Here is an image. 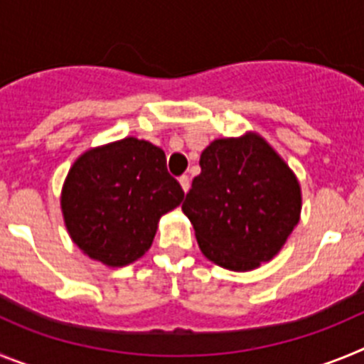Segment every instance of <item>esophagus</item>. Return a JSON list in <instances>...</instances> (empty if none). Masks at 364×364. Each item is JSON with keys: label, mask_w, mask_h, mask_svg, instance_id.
<instances>
[{"label": "esophagus", "mask_w": 364, "mask_h": 364, "mask_svg": "<svg viewBox=\"0 0 364 364\" xmlns=\"http://www.w3.org/2000/svg\"><path fill=\"white\" fill-rule=\"evenodd\" d=\"M178 182H180V186H182V189H184V193H188L189 191V176L182 175L178 178Z\"/></svg>", "instance_id": "1"}]
</instances>
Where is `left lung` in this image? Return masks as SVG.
<instances>
[{"label": "left lung", "instance_id": "obj_1", "mask_svg": "<svg viewBox=\"0 0 364 364\" xmlns=\"http://www.w3.org/2000/svg\"><path fill=\"white\" fill-rule=\"evenodd\" d=\"M182 211L208 259L247 272L272 259L297 226L301 189L260 136L220 138L202 151Z\"/></svg>", "mask_w": 364, "mask_h": 364}]
</instances>
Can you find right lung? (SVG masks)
Wrapping results in <instances>:
<instances>
[{"instance_id":"1","label":"right lung","mask_w":364,"mask_h":364,"mask_svg":"<svg viewBox=\"0 0 364 364\" xmlns=\"http://www.w3.org/2000/svg\"><path fill=\"white\" fill-rule=\"evenodd\" d=\"M182 198L184 191L167 173L166 153L146 140L124 138L74 162L62 210L80 250L107 266H125L149 250L160 217Z\"/></svg>"}]
</instances>
